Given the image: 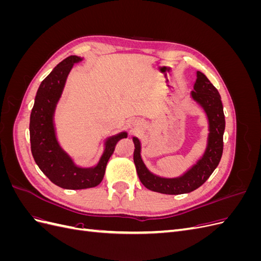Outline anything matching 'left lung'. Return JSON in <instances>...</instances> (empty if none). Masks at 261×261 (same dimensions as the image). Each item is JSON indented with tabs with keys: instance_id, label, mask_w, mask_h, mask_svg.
<instances>
[{
	"instance_id": "left-lung-1",
	"label": "left lung",
	"mask_w": 261,
	"mask_h": 261,
	"mask_svg": "<svg viewBox=\"0 0 261 261\" xmlns=\"http://www.w3.org/2000/svg\"><path fill=\"white\" fill-rule=\"evenodd\" d=\"M193 100L198 103L208 118L209 134L207 147L200 159L184 174L177 177H161L150 172L141 159V144L137 137H133L135 150H134V163L136 165L138 177L143 185L152 192L180 195L191 193L200 187L212 172L216 170L223 152V134L225 129V118L221 97L206 75L197 72V80L194 90L191 91Z\"/></svg>"
}]
</instances>
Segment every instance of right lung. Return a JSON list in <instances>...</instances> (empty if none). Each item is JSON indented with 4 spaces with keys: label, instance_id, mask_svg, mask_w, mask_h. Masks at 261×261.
Masks as SVG:
<instances>
[{
    "label": "right lung",
    "instance_id": "right-lung-1",
    "mask_svg": "<svg viewBox=\"0 0 261 261\" xmlns=\"http://www.w3.org/2000/svg\"><path fill=\"white\" fill-rule=\"evenodd\" d=\"M83 58L70 55L54 67L40 84L30 114V145L35 162L53 184L65 189H85L98 186L103 179L107 163L114 152L117 141L127 137L122 132L105 141V150L99 162L91 168H82L63 149L54 126L55 109L64 90L67 76L75 63Z\"/></svg>",
    "mask_w": 261,
    "mask_h": 261
}]
</instances>
